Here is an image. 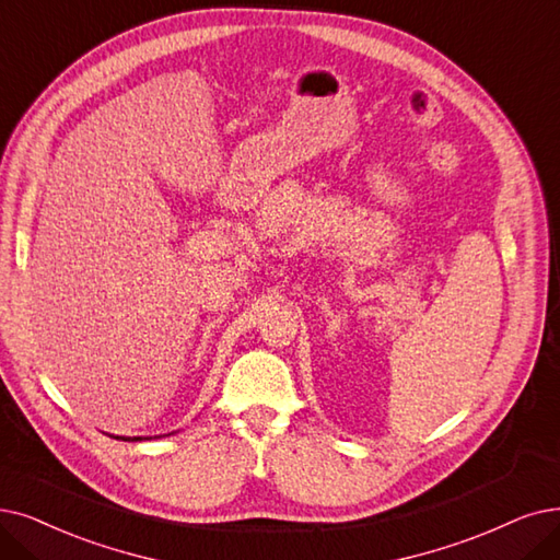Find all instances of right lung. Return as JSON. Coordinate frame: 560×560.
Instances as JSON below:
<instances>
[{"label":"right lung","mask_w":560,"mask_h":560,"mask_svg":"<svg viewBox=\"0 0 560 560\" xmlns=\"http://www.w3.org/2000/svg\"><path fill=\"white\" fill-rule=\"evenodd\" d=\"M176 432H170V434H163V436H172ZM163 436H112V439H121V441H151V439H163Z\"/></svg>","instance_id":"obj_1"}]
</instances>
